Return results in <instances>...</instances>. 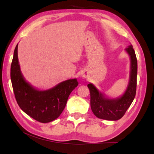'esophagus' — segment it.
Instances as JSON below:
<instances>
[{
  "mask_svg": "<svg viewBox=\"0 0 154 154\" xmlns=\"http://www.w3.org/2000/svg\"><path fill=\"white\" fill-rule=\"evenodd\" d=\"M81 75H82V77H83V78H87V75H86L85 73H82Z\"/></svg>",
  "mask_w": 154,
  "mask_h": 154,
  "instance_id": "1",
  "label": "esophagus"
}]
</instances>
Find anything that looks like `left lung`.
Listing matches in <instances>:
<instances>
[{"mask_svg": "<svg viewBox=\"0 0 154 154\" xmlns=\"http://www.w3.org/2000/svg\"><path fill=\"white\" fill-rule=\"evenodd\" d=\"M125 50L130 57V73L129 83L123 95L114 99L106 97L92 83L88 85L90 92V106L92 112L99 119L108 121L121 119L135 97L137 60L132 45L128 46Z\"/></svg>", "mask_w": 154, "mask_h": 154, "instance_id": "obj_1", "label": "left lung"}]
</instances>
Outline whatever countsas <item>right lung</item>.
Instances as JSON below:
<instances>
[{"instance_id": "obj_1", "label": "right lung", "mask_w": 154, "mask_h": 154, "mask_svg": "<svg viewBox=\"0 0 154 154\" xmlns=\"http://www.w3.org/2000/svg\"><path fill=\"white\" fill-rule=\"evenodd\" d=\"M18 44L14 51L10 77L17 102L29 116L41 123L51 122L60 116L66 106L69 94L78 86L77 79L61 82L47 90H39L26 82L20 70Z\"/></svg>"}]
</instances>
